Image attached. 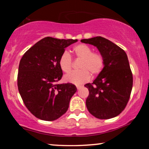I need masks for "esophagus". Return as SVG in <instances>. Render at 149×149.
I'll use <instances>...</instances> for the list:
<instances>
[{
  "label": "esophagus",
  "instance_id": "1",
  "mask_svg": "<svg viewBox=\"0 0 149 149\" xmlns=\"http://www.w3.org/2000/svg\"><path fill=\"white\" fill-rule=\"evenodd\" d=\"M82 87H83V86H81V85H76V88H77V89H78V90H79V89L81 88Z\"/></svg>",
  "mask_w": 149,
  "mask_h": 149
}]
</instances>
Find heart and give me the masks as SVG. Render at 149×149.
Instances as JSON below:
<instances>
[{
	"mask_svg": "<svg viewBox=\"0 0 149 149\" xmlns=\"http://www.w3.org/2000/svg\"><path fill=\"white\" fill-rule=\"evenodd\" d=\"M73 52L76 57L81 59L79 64L80 70L70 72L64 76V80L73 84H83L88 82L90 74L95 76L102 72L104 66L103 56L99 52H92V48L85 44H79L73 47ZM72 58L69 53L64 51L59 59V66L65 73L72 69Z\"/></svg>",
	"mask_w": 149,
	"mask_h": 149,
	"instance_id": "1",
	"label": "heart"
}]
</instances>
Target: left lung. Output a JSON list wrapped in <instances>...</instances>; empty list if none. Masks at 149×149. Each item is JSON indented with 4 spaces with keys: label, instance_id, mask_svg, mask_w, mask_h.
Masks as SVG:
<instances>
[{
    "label": "left lung",
    "instance_id": "1",
    "mask_svg": "<svg viewBox=\"0 0 149 149\" xmlns=\"http://www.w3.org/2000/svg\"><path fill=\"white\" fill-rule=\"evenodd\" d=\"M99 49L104 59L102 71L92 83L85 85L89 90L86 107L99 119L118 116L127 105L133 84L127 56L123 49L103 37L83 39Z\"/></svg>",
    "mask_w": 149,
    "mask_h": 149
}]
</instances>
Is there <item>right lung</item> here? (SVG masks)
I'll return each mask as SVG.
<instances>
[{"label":"right lung","instance_id":"right-lung-1","mask_svg":"<svg viewBox=\"0 0 149 149\" xmlns=\"http://www.w3.org/2000/svg\"><path fill=\"white\" fill-rule=\"evenodd\" d=\"M77 41L45 37L22 57L17 76L19 92L26 107L38 118L55 120L67 111L77 88L72 83H57L63 75L59 59L66 47Z\"/></svg>","mask_w":149,"mask_h":149}]
</instances>
